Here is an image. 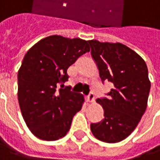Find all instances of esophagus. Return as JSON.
Returning a JSON list of instances; mask_svg holds the SVG:
<instances>
[{
	"mask_svg": "<svg viewBox=\"0 0 160 160\" xmlns=\"http://www.w3.org/2000/svg\"><path fill=\"white\" fill-rule=\"evenodd\" d=\"M86 100H87V102H94V100H95V96H94V94H93L92 92H91L89 95L87 96Z\"/></svg>",
	"mask_w": 160,
	"mask_h": 160,
	"instance_id": "esophagus-1",
	"label": "esophagus"
}]
</instances>
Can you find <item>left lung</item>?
I'll return each instance as SVG.
<instances>
[{
  "instance_id": "1",
  "label": "left lung",
  "mask_w": 160,
  "mask_h": 160,
  "mask_svg": "<svg viewBox=\"0 0 160 160\" xmlns=\"http://www.w3.org/2000/svg\"><path fill=\"white\" fill-rule=\"evenodd\" d=\"M89 44L102 83L113 84L108 98L96 100L103 108L104 118L92 123L91 130L100 141L118 142L131 134L146 110L151 90L147 65L120 42L91 40Z\"/></svg>"
}]
</instances>
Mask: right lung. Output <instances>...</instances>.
<instances>
[{"label": "right lung", "instance_id": "add662e5", "mask_svg": "<svg viewBox=\"0 0 160 160\" xmlns=\"http://www.w3.org/2000/svg\"><path fill=\"white\" fill-rule=\"evenodd\" d=\"M89 41L51 35L29 49L18 72V99L23 118L39 139L56 141L70 129L83 96L64 88L68 68L90 51Z\"/></svg>", "mask_w": 160, "mask_h": 160}]
</instances>
